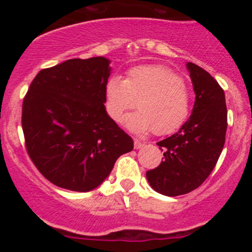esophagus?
<instances>
[{
	"instance_id": "esophagus-1",
	"label": "esophagus",
	"mask_w": 252,
	"mask_h": 252,
	"mask_svg": "<svg viewBox=\"0 0 252 252\" xmlns=\"http://www.w3.org/2000/svg\"><path fill=\"white\" fill-rule=\"evenodd\" d=\"M144 146H145V144L142 141L138 140V139H135V140H134V149L139 150V149H142Z\"/></svg>"
}]
</instances>
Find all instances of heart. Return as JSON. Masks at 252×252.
<instances>
[{
    "instance_id": "1",
    "label": "heart",
    "mask_w": 252,
    "mask_h": 252,
    "mask_svg": "<svg viewBox=\"0 0 252 252\" xmlns=\"http://www.w3.org/2000/svg\"><path fill=\"white\" fill-rule=\"evenodd\" d=\"M105 98L106 111L116 123H121L138 101L139 111L126 119V128L136 134L174 133L189 118L191 107L184 80L161 64L136 65L129 69L126 79L110 78Z\"/></svg>"
}]
</instances>
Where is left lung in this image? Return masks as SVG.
<instances>
[{
	"mask_svg": "<svg viewBox=\"0 0 252 252\" xmlns=\"http://www.w3.org/2000/svg\"><path fill=\"white\" fill-rule=\"evenodd\" d=\"M195 93L191 116L169 138L157 142L164 159L146 172L155 191L178 196L192 191L215 168L225 141L227 106L220 84L195 63L188 62Z\"/></svg>",
	"mask_w": 252,
	"mask_h": 252,
	"instance_id": "obj_1",
	"label": "left lung"
}]
</instances>
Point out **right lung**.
<instances>
[{"label": "right lung", "instance_id": "add662e5", "mask_svg": "<svg viewBox=\"0 0 252 252\" xmlns=\"http://www.w3.org/2000/svg\"><path fill=\"white\" fill-rule=\"evenodd\" d=\"M110 63L105 57L73 58L40 70L23 101L28 154L40 173L63 189L94 190L134 147L106 111Z\"/></svg>", "mask_w": 252, "mask_h": 252}]
</instances>
